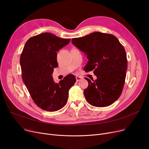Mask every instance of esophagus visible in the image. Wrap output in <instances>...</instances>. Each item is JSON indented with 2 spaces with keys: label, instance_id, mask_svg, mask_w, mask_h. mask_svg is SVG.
<instances>
[{
  "label": "esophagus",
  "instance_id": "34e87169",
  "mask_svg": "<svg viewBox=\"0 0 149 149\" xmlns=\"http://www.w3.org/2000/svg\"><path fill=\"white\" fill-rule=\"evenodd\" d=\"M81 80V77H79V76H77L76 77V81H79L80 80Z\"/></svg>",
  "mask_w": 149,
  "mask_h": 149
}]
</instances>
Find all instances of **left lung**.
Masks as SVG:
<instances>
[{"label":"left lung","mask_w":149,"mask_h":149,"mask_svg":"<svg viewBox=\"0 0 149 149\" xmlns=\"http://www.w3.org/2000/svg\"><path fill=\"white\" fill-rule=\"evenodd\" d=\"M72 44L84 52L89 60L84 70L93 71L97 79L88 78L84 97L92 106L103 107L113 103L120 97L127 66L126 51L115 36L95 32L83 37L74 38Z\"/></svg>","instance_id":"obj_1"}]
</instances>
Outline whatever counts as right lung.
I'll return each instance as SVG.
<instances>
[{"label":"right lung","mask_w":149,"mask_h":149,"mask_svg":"<svg viewBox=\"0 0 149 149\" xmlns=\"http://www.w3.org/2000/svg\"><path fill=\"white\" fill-rule=\"evenodd\" d=\"M49 33L33 36L26 42L20 56L22 79L36 105L44 111L54 112L66 104L69 90L76 82L72 74L58 83L52 74L58 66L57 51L70 42Z\"/></svg>","instance_id":"obj_1"}]
</instances>
